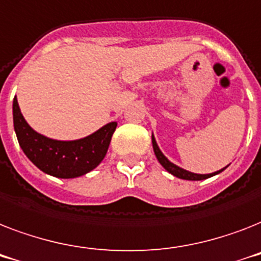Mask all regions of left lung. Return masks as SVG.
<instances>
[{"label": "left lung", "instance_id": "1", "mask_svg": "<svg viewBox=\"0 0 261 261\" xmlns=\"http://www.w3.org/2000/svg\"><path fill=\"white\" fill-rule=\"evenodd\" d=\"M152 147H153V152H155L156 159L159 160V163L164 167V170H167L171 175H174V176H176V178L185 179V180H203V179L212 178V176H214V175L222 172V171H224L225 168L228 167L226 166L225 168H222V170L216 171V172H212V174H203V175L194 174V172H190V171L185 170V168H180V167L176 166V164H174L172 162H170V160L167 159L166 156H164L163 152L160 151V148H159V145H158V143H156L153 133H152Z\"/></svg>", "mask_w": 261, "mask_h": 261}]
</instances>
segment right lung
<instances>
[{
    "label": "right lung",
    "mask_w": 261,
    "mask_h": 261,
    "mask_svg": "<svg viewBox=\"0 0 261 261\" xmlns=\"http://www.w3.org/2000/svg\"><path fill=\"white\" fill-rule=\"evenodd\" d=\"M13 125L22 152L39 170L55 178L71 179L90 172L103 160L117 122L78 140H54L31 128L14 97Z\"/></svg>",
    "instance_id": "obj_1"
}]
</instances>
